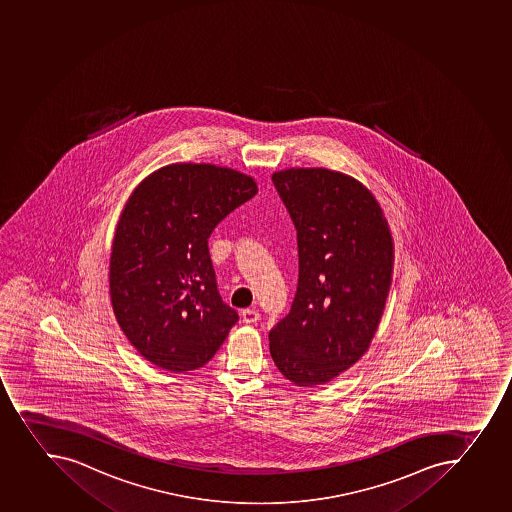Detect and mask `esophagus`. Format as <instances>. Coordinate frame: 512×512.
I'll return each instance as SVG.
<instances>
[{"mask_svg": "<svg viewBox=\"0 0 512 512\" xmlns=\"http://www.w3.org/2000/svg\"><path fill=\"white\" fill-rule=\"evenodd\" d=\"M258 318H260V313H258L257 308H245L242 312V320L245 323H257Z\"/></svg>", "mask_w": 512, "mask_h": 512, "instance_id": "esophagus-1", "label": "esophagus"}]
</instances>
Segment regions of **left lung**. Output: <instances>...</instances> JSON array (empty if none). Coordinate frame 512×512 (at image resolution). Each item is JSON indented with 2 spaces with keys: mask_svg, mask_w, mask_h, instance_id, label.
<instances>
[{
  "mask_svg": "<svg viewBox=\"0 0 512 512\" xmlns=\"http://www.w3.org/2000/svg\"><path fill=\"white\" fill-rule=\"evenodd\" d=\"M273 185L297 229L298 285L268 333L270 355L297 386L327 383L360 360L375 335L393 272L380 204L341 172L287 169Z\"/></svg>",
  "mask_w": 512,
  "mask_h": 512,
  "instance_id": "8db88e82",
  "label": "left lung"
}]
</instances>
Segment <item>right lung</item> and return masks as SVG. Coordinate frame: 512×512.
<instances>
[{"label": "right lung", "mask_w": 512, "mask_h": 512, "mask_svg": "<svg viewBox=\"0 0 512 512\" xmlns=\"http://www.w3.org/2000/svg\"><path fill=\"white\" fill-rule=\"evenodd\" d=\"M257 194L254 179L210 164H172L137 185L112 242V310L147 361L174 373L215 355L239 322L220 297L209 237Z\"/></svg>", "instance_id": "obj_1"}]
</instances>
